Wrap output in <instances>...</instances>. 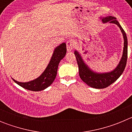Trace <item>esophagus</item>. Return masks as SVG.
<instances>
[{
	"label": "esophagus",
	"mask_w": 132,
	"mask_h": 132,
	"mask_svg": "<svg viewBox=\"0 0 132 132\" xmlns=\"http://www.w3.org/2000/svg\"><path fill=\"white\" fill-rule=\"evenodd\" d=\"M66 44H67V52H71L75 47L74 41H73L72 39H70V40L67 41V43H66Z\"/></svg>",
	"instance_id": "1"
}]
</instances>
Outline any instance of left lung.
Returning a JSON list of instances; mask_svg holds the SVG:
<instances>
[{
    "mask_svg": "<svg viewBox=\"0 0 132 132\" xmlns=\"http://www.w3.org/2000/svg\"><path fill=\"white\" fill-rule=\"evenodd\" d=\"M102 22L115 24L120 28L124 39L123 51L121 60L115 69L111 72L104 73H98L92 71L84 62L82 57L77 51H75V55L76 57L77 62L79 66V76L83 82L88 85L89 87L94 88H104L114 82L121 76V75L125 69L128 59V39L125 31L123 30L120 23L116 20V18L114 16H106L101 18Z\"/></svg>",
    "mask_w": 132,
    "mask_h": 132,
    "instance_id": "obj_1",
    "label": "left lung"
}]
</instances>
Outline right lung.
<instances>
[{
    "label": "right lung",
    "mask_w": 132,
    "mask_h": 132,
    "mask_svg": "<svg viewBox=\"0 0 132 132\" xmlns=\"http://www.w3.org/2000/svg\"><path fill=\"white\" fill-rule=\"evenodd\" d=\"M66 53V44L63 43L55 49L52 59L50 60L47 67L39 77L27 82H18L14 79H12V80L20 87L29 90L40 91L50 87L54 81L57 75L59 62L65 57Z\"/></svg>",
    "instance_id": "obj_1"
}]
</instances>
